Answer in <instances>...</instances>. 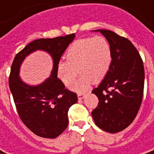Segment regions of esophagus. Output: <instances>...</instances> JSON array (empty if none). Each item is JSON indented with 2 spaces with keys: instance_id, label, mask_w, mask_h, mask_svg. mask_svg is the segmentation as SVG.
Segmentation results:
<instances>
[{
  "instance_id": "34e87169",
  "label": "esophagus",
  "mask_w": 154,
  "mask_h": 154,
  "mask_svg": "<svg viewBox=\"0 0 154 154\" xmlns=\"http://www.w3.org/2000/svg\"><path fill=\"white\" fill-rule=\"evenodd\" d=\"M84 97H85V94H82V93H79V94H78V99H79V100L83 99Z\"/></svg>"
}]
</instances>
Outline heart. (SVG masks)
I'll return each instance as SVG.
<instances>
[{
    "label": "heart",
    "mask_w": 154,
    "mask_h": 154,
    "mask_svg": "<svg viewBox=\"0 0 154 154\" xmlns=\"http://www.w3.org/2000/svg\"><path fill=\"white\" fill-rule=\"evenodd\" d=\"M64 57L66 62L57 64V77L65 86H70L79 73L82 74L72 86L74 91L80 92L86 91L92 82L97 84L104 79L111 65L112 51L107 39L96 36L74 41Z\"/></svg>",
    "instance_id": "obj_1"
}]
</instances>
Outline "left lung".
<instances>
[{
    "instance_id": "1",
    "label": "left lung",
    "mask_w": 154,
    "mask_h": 154,
    "mask_svg": "<svg viewBox=\"0 0 154 154\" xmlns=\"http://www.w3.org/2000/svg\"><path fill=\"white\" fill-rule=\"evenodd\" d=\"M95 32L109 41L112 62L108 74L92 90L99 102L92 116L98 128L117 133L129 126L139 111L145 80L143 62L128 39L109 30Z\"/></svg>"
}]
</instances>
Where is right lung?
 <instances>
[{"mask_svg":"<svg viewBox=\"0 0 154 154\" xmlns=\"http://www.w3.org/2000/svg\"><path fill=\"white\" fill-rule=\"evenodd\" d=\"M75 38L74 33L55 38L34 40L14 57L9 76V87L20 119L32 132L40 137L54 139L66 129L68 112L78 100L77 94L65 88L57 78L56 67L62 54ZM48 52L53 59L51 76L38 86H29L18 74L21 63L34 51Z\"/></svg>","mask_w":154,"mask_h":154,"instance_id":"obj_1","label":"right lung"}]
</instances>
